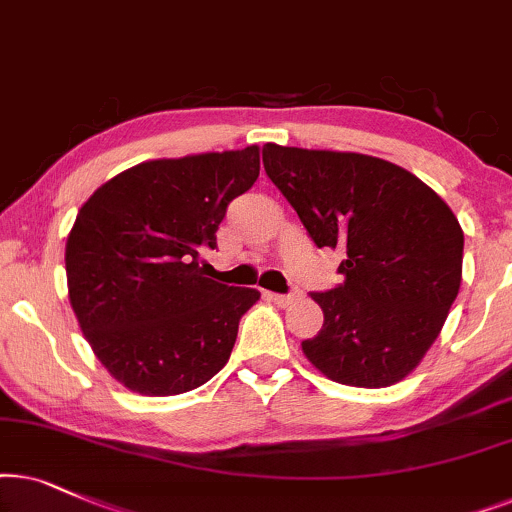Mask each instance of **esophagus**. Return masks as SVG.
Here are the masks:
<instances>
[{
  "label": "esophagus",
  "instance_id": "obj_1",
  "mask_svg": "<svg viewBox=\"0 0 512 512\" xmlns=\"http://www.w3.org/2000/svg\"><path fill=\"white\" fill-rule=\"evenodd\" d=\"M297 297H299V292H288V295H278V292H269V299H274V302L281 304V306L292 304Z\"/></svg>",
  "mask_w": 512,
  "mask_h": 512
}]
</instances>
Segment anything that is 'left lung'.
<instances>
[{"label":"left lung","instance_id":"1","mask_svg":"<svg viewBox=\"0 0 512 512\" xmlns=\"http://www.w3.org/2000/svg\"><path fill=\"white\" fill-rule=\"evenodd\" d=\"M269 180L318 248H342V283L313 292L325 323L306 358L346 386L407 377L438 339L461 285L463 231L410 170L377 156L267 142Z\"/></svg>","mask_w":512,"mask_h":512}]
</instances>
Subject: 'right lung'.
<instances>
[{"mask_svg":"<svg viewBox=\"0 0 512 512\" xmlns=\"http://www.w3.org/2000/svg\"><path fill=\"white\" fill-rule=\"evenodd\" d=\"M260 175V147L147 161L105 182L67 236L81 330L114 379L177 395L227 365L243 313L260 299L206 276L229 203Z\"/></svg>","mask_w":512,"mask_h":512,"instance_id":"1","label":"right lung"}]
</instances>
